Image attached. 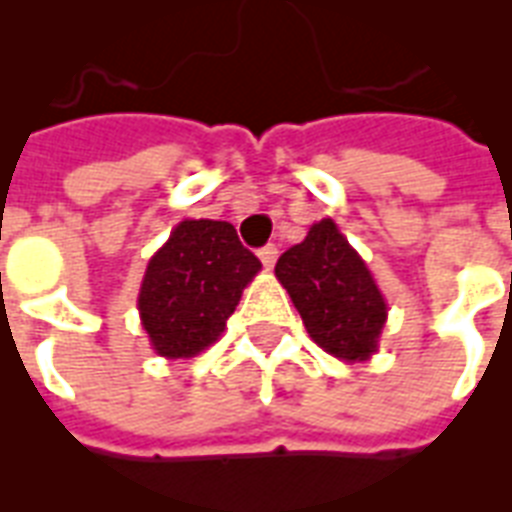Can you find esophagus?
<instances>
[{
	"label": "esophagus",
	"instance_id": "1",
	"mask_svg": "<svg viewBox=\"0 0 512 512\" xmlns=\"http://www.w3.org/2000/svg\"><path fill=\"white\" fill-rule=\"evenodd\" d=\"M257 255H260V260H263L265 268H273V263H276V257H279V249H276V244H265V247L260 249Z\"/></svg>",
	"mask_w": 512,
	"mask_h": 512
}]
</instances>
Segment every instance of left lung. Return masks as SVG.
Here are the masks:
<instances>
[{
  "label": "left lung",
  "mask_w": 512,
  "mask_h": 512,
  "mask_svg": "<svg viewBox=\"0 0 512 512\" xmlns=\"http://www.w3.org/2000/svg\"><path fill=\"white\" fill-rule=\"evenodd\" d=\"M276 279L303 316L311 340L327 353L366 361L377 350L388 305L335 220L313 223L308 236L279 257Z\"/></svg>",
  "instance_id": "obj_1"
}]
</instances>
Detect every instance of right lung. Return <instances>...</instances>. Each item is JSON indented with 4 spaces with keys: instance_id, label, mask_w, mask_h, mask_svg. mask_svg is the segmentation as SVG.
Returning <instances> with one entry per match:
<instances>
[{
    "instance_id": "add662e5",
    "label": "right lung",
    "mask_w": 512,
    "mask_h": 512,
    "mask_svg": "<svg viewBox=\"0 0 512 512\" xmlns=\"http://www.w3.org/2000/svg\"><path fill=\"white\" fill-rule=\"evenodd\" d=\"M260 268L231 223L183 220L140 284V321L156 353L191 358L209 348Z\"/></svg>"
}]
</instances>
